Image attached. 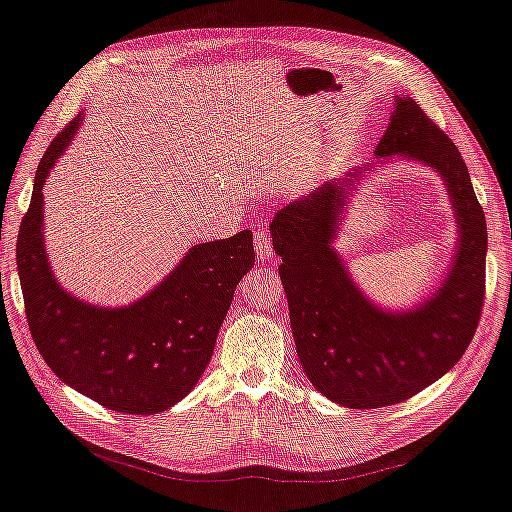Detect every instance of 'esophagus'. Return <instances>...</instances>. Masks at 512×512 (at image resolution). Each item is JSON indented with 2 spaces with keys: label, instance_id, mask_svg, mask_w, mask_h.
I'll list each match as a JSON object with an SVG mask.
<instances>
[{
  "label": "esophagus",
  "instance_id": "esophagus-1",
  "mask_svg": "<svg viewBox=\"0 0 512 512\" xmlns=\"http://www.w3.org/2000/svg\"><path fill=\"white\" fill-rule=\"evenodd\" d=\"M253 242H255V251H257L259 259H265V261L274 259V247H272V240L268 236V228H257Z\"/></svg>",
  "mask_w": 512,
  "mask_h": 512
}]
</instances>
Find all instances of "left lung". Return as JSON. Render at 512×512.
<instances>
[{"instance_id": "left-lung-1", "label": "left lung", "mask_w": 512, "mask_h": 512, "mask_svg": "<svg viewBox=\"0 0 512 512\" xmlns=\"http://www.w3.org/2000/svg\"><path fill=\"white\" fill-rule=\"evenodd\" d=\"M376 163L410 159L435 169L458 221L452 268L420 305L387 311L374 305L332 247L353 180L351 169L286 205L270 224L299 362L322 395L345 408L406 402L441 379L469 347L485 297V215L458 148L412 98L395 96Z\"/></svg>"}]
</instances>
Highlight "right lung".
<instances>
[{"label": "right lung", "instance_id": "obj_1", "mask_svg": "<svg viewBox=\"0 0 512 512\" xmlns=\"http://www.w3.org/2000/svg\"><path fill=\"white\" fill-rule=\"evenodd\" d=\"M81 125H66L37 167L16 265L41 358L62 383L125 414H159L205 372L236 284L255 263L253 232L194 244L177 268L131 305L98 307L58 284L43 242V184Z\"/></svg>", "mask_w": 512, "mask_h": 512}]
</instances>
